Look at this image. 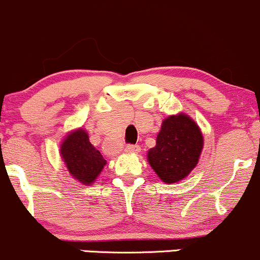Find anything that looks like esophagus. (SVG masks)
<instances>
[{
  "label": "esophagus",
  "mask_w": 260,
  "mask_h": 260,
  "mask_svg": "<svg viewBox=\"0 0 260 260\" xmlns=\"http://www.w3.org/2000/svg\"><path fill=\"white\" fill-rule=\"evenodd\" d=\"M141 152V148L139 145H135V144H129L125 147V153H129V154H138Z\"/></svg>",
  "instance_id": "1"
}]
</instances>
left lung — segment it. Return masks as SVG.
Returning <instances> with one entry per match:
<instances>
[{"instance_id":"8db88e82","label":"left lung","mask_w":260,"mask_h":260,"mask_svg":"<svg viewBox=\"0 0 260 260\" xmlns=\"http://www.w3.org/2000/svg\"><path fill=\"white\" fill-rule=\"evenodd\" d=\"M204 147L200 127L184 113L162 121L155 147L148 152V161L160 180L174 184L186 178L198 164Z\"/></svg>"}]
</instances>
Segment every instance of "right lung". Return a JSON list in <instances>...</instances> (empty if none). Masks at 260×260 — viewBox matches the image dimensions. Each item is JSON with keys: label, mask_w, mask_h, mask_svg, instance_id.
I'll use <instances>...</instances> for the list:
<instances>
[{"label": "right lung", "mask_w": 260, "mask_h": 260, "mask_svg": "<svg viewBox=\"0 0 260 260\" xmlns=\"http://www.w3.org/2000/svg\"><path fill=\"white\" fill-rule=\"evenodd\" d=\"M60 155L68 170L75 180L91 185L106 165L102 154L88 141L85 129L73 131L60 145Z\"/></svg>", "instance_id": "1"}]
</instances>
